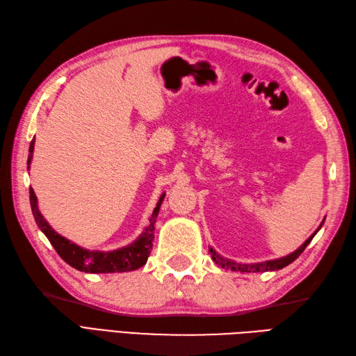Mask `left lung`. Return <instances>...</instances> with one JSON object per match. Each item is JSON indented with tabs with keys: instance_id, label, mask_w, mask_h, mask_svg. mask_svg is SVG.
Listing matches in <instances>:
<instances>
[{
	"instance_id": "left-lung-1",
	"label": "left lung",
	"mask_w": 356,
	"mask_h": 356,
	"mask_svg": "<svg viewBox=\"0 0 356 356\" xmlns=\"http://www.w3.org/2000/svg\"><path fill=\"white\" fill-rule=\"evenodd\" d=\"M323 222H325V220L322 221V224L318 225V229L309 236V238L300 245V247L296 250V251H293L291 254H289V256H286V257H281V259H277V260H269V261H265V263H254V265H241V263H236V261H232V260H229V259H224L222 256H220V254H218L212 247H209V252H211V256H212V260L216 263L218 266H221V268H224V269H230V270H241V272H266V270H278V269H282L284 266H287V265H290L291 261H295L300 254H302V251L308 247V243L312 242V239L314 238L316 236V233L321 230V227L323 225Z\"/></svg>"
}]
</instances>
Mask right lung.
<instances>
[{"label":"right lung","mask_w":356,"mask_h":356,"mask_svg":"<svg viewBox=\"0 0 356 356\" xmlns=\"http://www.w3.org/2000/svg\"><path fill=\"white\" fill-rule=\"evenodd\" d=\"M33 150H34V138L30 143V154H29V161H26L29 168L33 158ZM163 197H165V194L161 195L159 202L150 216V224L147 225V229L144 230V233L138 239L134 241L131 245H126L123 248L105 252V251H90L86 248H81L76 243L70 242L69 239L60 236L42 216L38 206V197H35L33 188H30V204H31L34 220L38 222L39 229L44 233V236L49 239L52 247L58 252V256L65 260L67 265L87 273L129 272L144 266L152 252L153 239H154V224H156V218L159 213L161 204L163 202Z\"/></svg>","instance_id":"obj_1"}]
</instances>
